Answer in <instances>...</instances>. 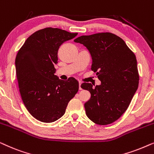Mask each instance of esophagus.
Segmentation results:
<instances>
[{"instance_id":"esophagus-1","label":"esophagus","mask_w":154,"mask_h":154,"mask_svg":"<svg viewBox=\"0 0 154 154\" xmlns=\"http://www.w3.org/2000/svg\"><path fill=\"white\" fill-rule=\"evenodd\" d=\"M81 84L82 83L81 82H79V90H82V87H81Z\"/></svg>"}]
</instances>
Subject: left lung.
<instances>
[{"label":"left lung","instance_id":"1","mask_svg":"<svg viewBox=\"0 0 154 154\" xmlns=\"http://www.w3.org/2000/svg\"><path fill=\"white\" fill-rule=\"evenodd\" d=\"M83 44L91 54V69L101 85L81 84L91 94L84 106L87 116L97 125L117 121L125 113L138 88L139 76L135 54L121 38L113 33L81 35L74 40Z\"/></svg>","mask_w":154,"mask_h":154}]
</instances>
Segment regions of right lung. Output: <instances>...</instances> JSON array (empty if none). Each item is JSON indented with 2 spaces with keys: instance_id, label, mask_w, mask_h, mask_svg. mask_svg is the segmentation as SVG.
I'll list each match as a JSON object with an SVG mask.
<instances>
[{
  "instance_id": "obj_1",
  "label": "right lung",
  "mask_w": 154,
  "mask_h": 154,
  "mask_svg": "<svg viewBox=\"0 0 154 154\" xmlns=\"http://www.w3.org/2000/svg\"><path fill=\"white\" fill-rule=\"evenodd\" d=\"M77 34L52 27L41 29L26 40L17 54L16 73L22 100L31 115L43 123L60 119L79 90L76 80L60 79L54 75V66L60 45Z\"/></svg>"
}]
</instances>
